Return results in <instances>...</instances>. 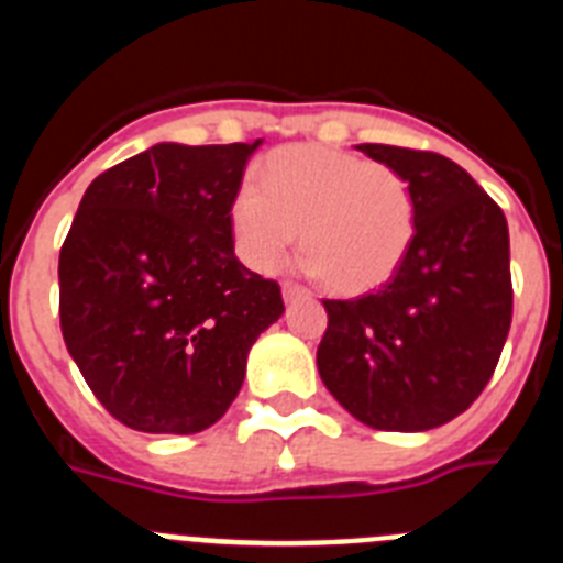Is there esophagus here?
I'll return each mask as SVG.
<instances>
[{
    "label": "esophagus",
    "instance_id": "esophagus-1",
    "mask_svg": "<svg viewBox=\"0 0 563 563\" xmlns=\"http://www.w3.org/2000/svg\"><path fill=\"white\" fill-rule=\"evenodd\" d=\"M282 296H285V301H296L305 299L307 290L301 285H296V282H285V285H282Z\"/></svg>",
    "mask_w": 563,
    "mask_h": 563
}]
</instances>
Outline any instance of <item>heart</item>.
<instances>
[{
    "mask_svg": "<svg viewBox=\"0 0 563 563\" xmlns=\"http://www.w3.org/2000/svg\"><path fill=\"white\" fill-rule=\"evenodd\" d=\"M235 256L273 273L299 239L307 273L344 296L390 282L419 228V201L405 173L324 144L278 147L258 187L242 185L228 208Z\"/></svg>",
    "mask_w": 563,
    "mask_h": 563,
    "instance_id": "1",
    "label": "heart"
}]
</instances>
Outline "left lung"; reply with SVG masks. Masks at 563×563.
Returning <instances> with one entry per match:
<instances>
[{
	"instance_id": "left-lung-1",
	"label": "left lung",
	"mask_w": 563,
	"mask_h": 563,
	"mask_svg": "<svg viewBox=\"0 0 563 563\" xmlns=\"http://www.w3.org/2000/svg\"><path fill=\"white\" fill-rule=\"evenodd\" d=\"M401 170L419 201L416 239L390 282L324 299L321 382L350 416L387 432L453 421L493 378L512 321L510 230L501 208L441 153L358 144Z\"/></svg>"
}]
</instances>
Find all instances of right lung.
<instances>
[{"instance_id": "obj_1", "label": "right lung", "mask_w": 563, "mask_h": 563, "mask_svg": "<svg viewBox=\"0 0 563 563\" xmlns=\"http://www.w3.org/2000/svg\"><path fill=\"white\" fill-rule=\"evenodd\" d=\"M262 142L153 144L96 176L59 253L67 353L139 432L208 430L239 396L282 287L233 253L228 208Z\"/></svg>"}]
</instances>
